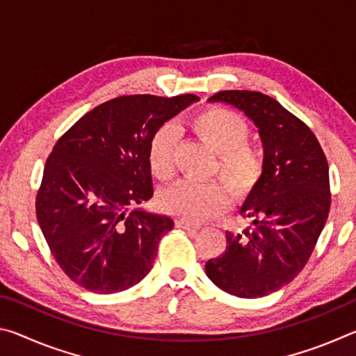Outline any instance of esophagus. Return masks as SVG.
<instances>
[{
	"label": "esophagus",
	"instance_id": "obj_1",
	"mask_svg": "<svg viewBox=\"0 0 356 356\" xmlns=\"http://www.w3.org/2000/svg\"><path fill=\"white\" fill-rule=\"evenodd\" d=\"M176 226H177V227H182V229H185V231H188V232L200 231V227L195 226V225H191V222H188V221H184V220L176 221Z\"/></svg>",
	"mask_w": 356,
	"mask_h": 356
}]
</instances>
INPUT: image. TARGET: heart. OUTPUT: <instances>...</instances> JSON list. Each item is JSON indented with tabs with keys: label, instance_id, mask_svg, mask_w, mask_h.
I'll return each instance as SVG.
<instances>
[{
	"label": "heart",
	"instance_id": "heart-1",
	"mask_svg": "<svg viewBox=\"0 0 356 356\" xmlns=\"http://www.w3.org/2000/svg\"><path fill=\"white\" fill-rule=\"evenodd\" d=\"M195 134L216 152L213 172H218L236 200H243L256 188L264 176V159L248 143L250 127L237 113L221 106L207 108L193 116ZM177 134L171 125H161L150 138L147 161L152 176L159 180L172 177L176 168ZM161 207L168 213L188 222L212 220L229 206V195L218 182L196 184L180 180L161 195Z\"/></svg>",
	"mask_w": 356,
	"mask_h": 356
}]
</instances>
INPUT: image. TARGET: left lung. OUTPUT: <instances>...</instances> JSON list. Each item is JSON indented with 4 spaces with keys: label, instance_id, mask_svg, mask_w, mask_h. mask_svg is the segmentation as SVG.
Segmentation results:
<instances>
[{
    "label": "left lung",
    "instance_id": "left-lung-1",
    "mask_svg": "<svg viewBox=\"0 0 356 356\" xmlns=\"http://www.w3.org/2000/svg\"><path fill=\"white\" fill-rule=\"evenodd\" d=\"M209 102L243 111L261 135L264 176L240 209L251 226L226 231V251L206 264L216 287L240 298L280 291L309 261L330 212L328 161L303 120L254 91H221Z\"/></svg>",
    "mask_w": 356,
    "mask_h": 356
}]
</instances>
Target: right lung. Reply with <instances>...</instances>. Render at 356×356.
<instances>
[{
    "instance_id": "1",
    "label": "right lung",
    "mask_w": 356,
    "mask_h": 356,
    "mask_svg": "<svg viewBox=\"0 0 356 356\" xmlns=\"http://www.w3.org/2000/svg\"><path fill=\"white\" fill-rule=\"evenodd\" d=\"M200 97L122 95L78 119L47 159L35 196L42 234L63 272L89 292L127 291L152 268L166 215L140 206L154 196L150 138Z\"/></svg>"
}]
</instances>
